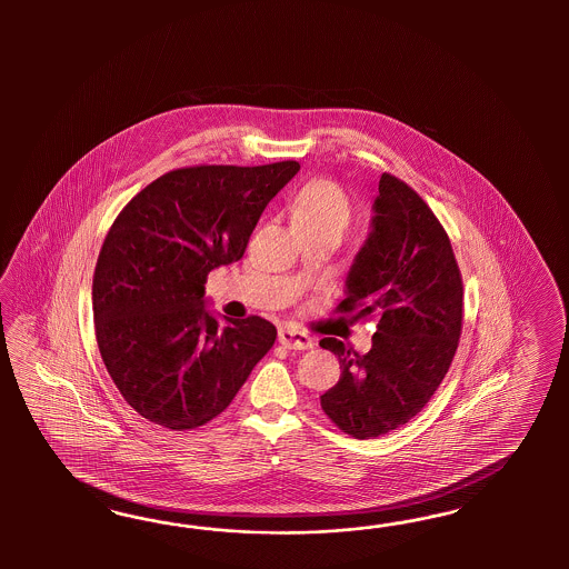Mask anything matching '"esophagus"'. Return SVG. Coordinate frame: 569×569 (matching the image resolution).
Masks as SVG:
<instances>
[{"instance_id": "obj_1", "label": "esophagus", "mask_w": 569, "mask_h": 569, "mask_svg": "<svg viewBox=\"0 0 569 569\" xmlns=\"http://www.w3.org/2000/svg\"><path fill=\"white\" fill-rule=\"evenodd\" d=\"M279 342L286 346L288 350H309L315 346V340L310 338L309 333L300 331L293 326H281L279 328Z\"/></svg>"}]
</instances>
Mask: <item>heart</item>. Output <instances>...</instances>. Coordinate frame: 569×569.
Masks as SVG:
<instances>
[{
	"instance_id": "obj_1",
	"label": "heart",
	"mask_w": 569,
	"mask_h": 569,
	"mask_svg": "<svg viewBox=\"0 0 569 569\" xmlns=\"http://www.w3.org/2000/svg\"><path fill=\"white\" fill-rule=\"evenodd\" d=\"M293 227H340L342 231L350 221V202L345 191L336 183L317 179L310 181L293 196Z\"/></svg>"
}]
</instances>
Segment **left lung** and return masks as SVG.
Listing matches in <instances>:
<instances>
[{"label": "left lung", "mask_w": 569, "mask_h": 569, "mask_svg": "<svg viewBox=\"0 0 569 569\" xmlns=\"http://www.w3.org/2000/svg\"><path fill=\"white\" fill-rule=\"evenodd\" d=\"M369 236L346 276L340 310L378 315L373 345L357 355L336 338L340 381L321 409L346 433L376 438L405 426L438 390L461 336L463 283L442 224L397 177L383 172Z\"/></svg>", "instance_id": "left-lung-1"}]
</instances>
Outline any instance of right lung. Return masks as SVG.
Returning a JSON list of instances; mask_svg holds the SVG:
<instances>
[{
	"label": "right lung",
	"instance_id": "add662e5",
	"mask_svg": "<svg viewBox=\"0 0 569 569\" xmlns=\"http://www.w3.org/2000/svg\"><path fill=\"white\" fill-rule=\"evenodd\" d=\"M300 164L167 172L122 208L93 273L103 365L141 417L193 430L223 413L276 345L273 323L219 319L207 277L238 262L264 207Z\"/></svg>",
	"mask_w": 569,
	"mask_h": 569
}]
</instances>
